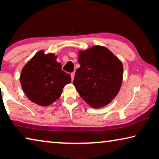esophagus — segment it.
Returning <instances> with one entry per match:
<instances>
[{
  "instance_id": "obj_1",
  "label": "esophagus",
  "mask_w": 159,
  "mask_h": 159,
  "mask_svg": "<svg viewBox=\"0 0 159 159\" xmlns=\"http://www.w3.org/2000/svg\"><path fill=\"white\" fill-rule=\"evenodd\" d=\"M74 76H75V73L74 72H73V73L71 74V80H73L74 79Z\"/></svg>"
}]
</instances>
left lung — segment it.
I'll return each instance as SVG.
<instances>
[{
	"instance_id": "8db88e82",
	"label": "left lung",
	"mask_w": 159,
	"mask_h": 159,
	"mask_svg": "<svg viewBox=\"0 0 159 159\" xmlns=\"http://www.w3.org/2000/svg\"><path fill=\"white\" fill-rule=\"evenodd\" d=\"M78 61L80 66L73 84L80 96L93 108L109 104L122 84L121 61L108 48L100 45L79 51Z\"/></svg>"
}]
</instances>
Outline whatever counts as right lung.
I'll return each instance as SVG.
<instances>
[{"label":"right lung","mask_w":159,"mask_h":159,"mask_svg":"<svg viewBox=\"0 0 159 159\" xmlns=\"http://www.w3.org/2000/svg\"><path fill=\"white\" fill-rule=\"evenodd\" d=\"M54 53L40 50L26 63L20 77L21 88L34 103L48 107L60 98L62 90L71 83V76L61 70Z\"/></svg>","instance_id":"right-lung-1"}]
</instances>
